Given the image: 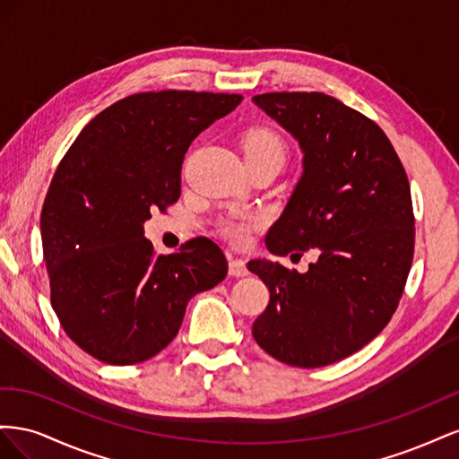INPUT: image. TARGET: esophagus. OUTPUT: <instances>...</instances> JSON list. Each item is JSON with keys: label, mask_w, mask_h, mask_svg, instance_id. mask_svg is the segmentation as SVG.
I'll return each mask as SVG.
<instances>
[{"label": "esophagus", "mask_w": 459, "mask_h": 459, "mask_svg": "<svg viewBox=\"0 0 459 459\" xmlns=\"http://www.w3.org/2000/svg\"><path fill=\"white\" fill-rule=\"evenodd\" d=\"M230 273L235 277H243L248 273L247 270V262L243 258H235L230 255Z\"/></svg>", "instance_id": "34e87169"}]
</instances>
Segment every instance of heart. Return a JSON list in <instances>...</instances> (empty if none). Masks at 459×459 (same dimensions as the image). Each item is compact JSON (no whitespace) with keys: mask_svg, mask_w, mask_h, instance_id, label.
Masks as SVG:
<instances>
[{"mask_svg":"<svg viewBox=\"0 0 459 459\" xmlns=\"http://www.w3.org/2000/svg\"><path fill=\"white\" fill-rule=\"evenodd\" d=\"M245 159H277L285 162V143L281 137L268 128H256L248 132L243 142ZM262 226V220L258 216L245 214L239 218L228 220L224 224L226 238L235 245H245L251 239L253 230Z\"/></svg>","mask_w":459,"mask_h":459,"instance_id":"b5f03b06","label":"heart"}]
</instances>
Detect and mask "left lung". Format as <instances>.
Wrapping results in <instances>:
<instances>
[{
	"instance_id": "left-lung-1",
	"label": "left lung",
	"mask_w": 459,
	"mask_h": 459,
	"mask_svg": "<svg viewBox=\"0 0 459 459\" xmlns=\"http://www.w3.org/2000/svg\"><path fill=\"white\" fill-rule=\"evenodd\" d=\"M253 101L304 152L266 247L277 256L319 248L307 273L273 260L247 264L270 289L253 337L289 366L335 364L379 335L404 293L415 243L408 176L377 124L335 97L273 91Z\"/></svg>"
}]
</instances>
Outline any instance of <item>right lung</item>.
<instances>
[{"instance_id":"right-lung-1","label":"right lung","mask_w":459,"mask_h":459,"mask_svg":"<svg viewBox=\"0 0 459 459\" xmlns=\"http://www.w3.org/2000/svg\"><path fill=\"white\" fill-rule=\"evenodd\" d=\"M243 101L239 93L143 91L91 118L57 166L41 208L51 307L82 351L113 366L159 354L191 297L228 273L221 248L195 238L155 255L151 211L179 199L195 137Z\"/></svg>"}]
</instances>
